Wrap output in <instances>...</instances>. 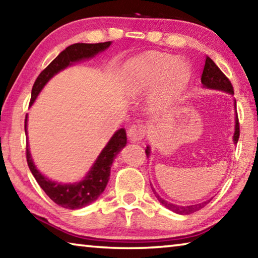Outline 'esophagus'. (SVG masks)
<instances>
[{"label":"esophagus","mask_w":258,"mask_h":258,"mask_svg":"<svg viewBox=\"0 0 258 258\" xmlns=\"http://www.w3.org/2000/svg\"><path fill=\"white\" fill-rule=\"evenodd\" d=\"M147 133V126L145 124H134L131 126L127 132V137L133 142L141 141V140L146 137Z\"/></svg>","instance_id":"34e87169"}]
</instances>
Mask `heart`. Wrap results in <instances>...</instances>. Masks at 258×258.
Instances as JSON below:
<instances>
[{"label":"heart","instance_id":"1","mask_svg":"<svg viewBox=\"0 0 258 258\" xmlns=\"http://www.w3.org/2000/svg\"><path fill=\"white\" fill-rule=\"evenodd\" d=\"M189 64L176 56L165 53H148L128 64L125 86L130 94H141L154 86V104H161L175 99L185 89L190 80Z\"/></svg>","mask_w":258,"mask_h":258}]
</instances>
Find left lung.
I'll list each match as a JSON object with an SVG mask.
<instances>
[{
	"label": "left lung",
	"mask_w": 258,
	"mask_h": 258,
	"mask_svg": "<svg viewBox=\"0 0 258 258\" xmlns=\"http://www.w3.org/2000/svg\"><path fill=\"white\" fill-rule=\"evenodd\" d=\"M202 83L205 87H208V89H214V90H221V91H225V92L233 94V86L231 84V82L228 77H226L223 72L218 68L215 62L209 58V56H206V61H205V67L203 71V75H202ZM239 135H240V128H239V119H238V115L237 118H235V132L233 135V140L234 143L238 142L239 140ZM146 154L147 156L150 155V149L149 147H147L146 149ZM152 191H154V195L156 196V198L159 200V203L165 206L166 208H168L169 211H172L174 213L181 214V215H189V214H192L195 212L199 211L203 207L206 206V205L211 202V200H207V202L202 203V204H197V205H191V206H178V205H174L168 202H166L163 198L159 197V195L154 190V187L151 186Z\"/></svg>",
	"instance_id": "1"
}]
</instances>
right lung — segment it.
Returning <instances> with one entry per match:
<instances>
[{
	"label": "right lung",
	"mask_w": 258,
	"mask_h": 258,
	"mask_svg": "<svg viewBox=\"0 0 258 258\" xmlns=\"http://www.w3.org/2000/svg\"><path fill=\"white\" fill-rule=\"evenodd\" d=\"M110 45V42L95 43V44H87V43H76L66 47L45 69H43L40 75L35 81L32 89V97L30 104L41 92L47 81L56 73L66 68L75 61L87 59L94 56L99 52L106 50ZM27 116L25 119V132L27 133ZM126 131L120 128L112 135L108 145L103 148L98 159L95 160L91 171L87 173L85 178L74 184H61L46 178L44 175L37 171L30 157L28 146H26V159H27L30 172L37 181L38 184L49 196L52 202L59 206L67 209H78L87 206L94 200H97L106 187L109 176H110V166L113 158L123 149L126 145Z\"/></svg>",
	"instance_id": "add662e5"
}]
</instances>
